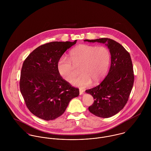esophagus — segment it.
I'll return each mask as SVG.
<instances>
[{
  "instance_id": "1",
  "label": "esophagus",
  "mask_w": 151,
  "mask_h": 151,
  "mask_svg": "<svg viewBox=\"0 0 151 151\" xmlns=\"http://www.w3.org/2000/svg\"><path fill=\"white\" fill-rule=\"evenodd\" d=\"M84 92V90L83 89H80V95L83 94Z\"/></svg>"
}]
</instances>
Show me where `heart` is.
<instances>
[{"instance_id":"1","label":"heart","mask_w":151,"mask_h":151,"mask_svg":"<svg viewBox=\"0 0 151 151\" xmlns=\"http://www.w3.org/2000/svg\"><path fill=\"white\" fill-rule=\"evenodd\" d=\"M111 55L108 47L81 44L69 53V59L61 58L57 64L60 75L68 82L71 81L80 67L81 74L75 79L73 84L86 87L91 83L96 84L105 77L110 65Z\"/></svg>"}]
</instances>
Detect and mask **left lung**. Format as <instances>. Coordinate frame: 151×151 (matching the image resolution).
<instances>
[{
	"label": "left lung",
	"mask_w": 151,
	"mask_h": 151,
	"mask_svg": "<svg viewBox=\"0 0 151 151\" xmlns=\"http://www.w3.org/2000/svg\"><path fill=\"white\" fill-rule=\"evenodd\" d=\"M84 41L106 43L109 49L111 65L108 75L99 85L86 92L95 99L89 111L99 117H110L125 106L133 86L134 76L130 55L122 45L109 38Z\"/></svg>",
	"instance_id": "1"
}]
</instances>
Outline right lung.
Listing matches in <instances>:
<instances>
[{
    "label": "right lung",
    "mask_w": 151,
    "mask_h": 151,
    "mask_svg": "<svg viewBox=\"0 0 151 151\" xmlns=\"http://www.w3.org/2000/svg\"><path fill=\"white\" fill-rule=\"evenodd\" d=\"M76 42L43 44L24 61L20 91L27 108L41 119L49 121L59 117L63 114L70 101L79 95V89L64 80L57 68L62 56Z\"/></svg>",
    "instance_id": "1"
}]
</instances>
